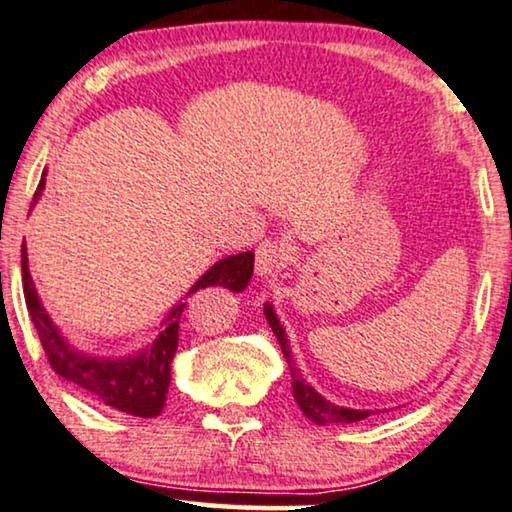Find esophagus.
<instances>
[{
  "instance_id": "1",
  "label": "esophagus",
  "mask_w": 512,
  "mask_h": 512,
  "mask_svg": "<svg viewBox=\"0 0 512 512\" xmlns=\"http://www.w3.org/2000/svg\"><path fill=\"white\" fill-rule=\"evenodd\" d=\"M288 262V250L283 243L278 241H264L257 248V276L260 278H274L278 271L283 269V264Z\"/></svg>"
}]
</instances>
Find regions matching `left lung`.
Here are the masks:
<instances>
[{
	"label": "left lung",
	"instance_id": "left-lung-1",
	"mask_svg": "<svg viewBox=\"0 0 512 512\" xmlns=\"http://www.w3.org/2000/svg\"><path fill=\"white\" fill-rule=\"evenodd\" d=\"M264 316H267L271 330L278 337V344H281L285 363L290 367V377H292V393H295V400L299 405V410L304 412L306 419H311L313 424L318 426H330V424H353V421H363L372 414V410H351V407H342L330 403V400L323 398L316 388H313L309 381L304 379V374L292 360V351H290V342L288 335H285V327L278 320V313L274 309V304L264 302Z\"/></svg>",
	"mask_w": 512,
	"mask_h": 512
}]
</instances>
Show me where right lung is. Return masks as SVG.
Segmentation results:
<instances>
[{
  "label": "right lung",
  "instance_id": "right-lung-1",
  "mask_svg": "<svg viewBox=\"0 0 512 512\" xmlns=\"http://www.w3.org/2000/svg\"><path fill=\"white\" fill-rule=\"evenodd\" d=\"M46 187V170L39 180L37 192H34L32 206L42 199ZM255 267V252H238V255L224 257L215 262L192 288L187 297L203 288H224L229 292H243L248 288ZM20 271H23V292L25 304L30 311L32 325L37 327L39 339L49 356V363L56 374L72 381L86 393H91L102 405L112 410L133 414V417H159L166 407V393L170 386V363H173L177 351V332H180V316L187 302H177L166 313L161 325L156 327L159 335L154 342L142 346V349L128 353V356H100L77 346L63 335V330L53 323L49 311L44 309L42 299L34 288L30 267H27V245H20Z\"/></svg>",
  "mask_w": 512,
  "mask_h": 512
}]
</instances>
